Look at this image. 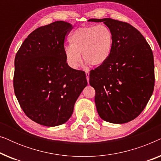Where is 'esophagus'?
I'll return each instance as SVG.
<instances>
[{
	"label": "esophagus",
	"instance_id": "esophagus-1",
	"mask_svg": "<svg viewBox=\"0 0 161 161\" xmlns=\"http://www.w3.org/2000/svg\"><path fill=\"white\" fill-rule=\"evenodd\" d=\"M86 77L87 81H88V82H89V72L88 71V70H86Z\"/></svg>",
	"mask_w": 161,
	"mask_h": 161
}]
</instances>
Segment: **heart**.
Returning <instances> with one entry per match:
<instances>
[{"label": "heart", "mask_w": 161, "mask_h": 161, "mask_svg": "<svg viewBox=\"0 0 161 161\" xmlns=\"http://www.w3.org/2000/svg\"><path fill=\"white\" fill-rule=\"evenodd\" d=\"M64 56L70 67L76 69L83 58L92 66H100L108 59L113 46V34L107 25L100 24L77 28L69 38Z\"/></svg>", "instance_id": "heart-1"}]
</instances>
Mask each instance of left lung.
<instances>
[{"label": "left lung", "mask_w": 161, "mask_h": 161, "mask_svg": "<svg viewBox=\"0 0 161 161\" xmlns=\"http://www.w3.org/2000/svg\"><path fill=\"white\" fill-rule=\"evenodd\" d=\"M103 22L113 34L109 58L92 69L89 83L95 89L97 111L101 119L123 124L143 111L155 86L154 57L143 35L130 24L111 18Z\"/></svg>", "instance_id": "8db88e82"}]
</instances>
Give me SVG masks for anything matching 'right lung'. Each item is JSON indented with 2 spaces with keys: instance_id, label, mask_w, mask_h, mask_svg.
I'll list each match as a JSON object with an SVG mask.
<instances>
[{
  "instance_id": "add662e5",
  "label": "right lung",
  "mask_w": 161,
  "mask_h": 161,
  "mask_svg": "<svg viewBox=\"0 0 161 161\" xmlns=\"http://www.w3.org/2000/svg\"><path fill=\"white\" fill-rule=\"evenodd\" d=\"M72 25L56 21L28 35L14 58V94L25 115L47 127L65 123L87 86L85 72L69 67L64 39Z\"/></svg>"
}]
</instances>
